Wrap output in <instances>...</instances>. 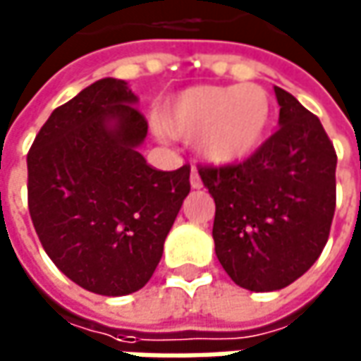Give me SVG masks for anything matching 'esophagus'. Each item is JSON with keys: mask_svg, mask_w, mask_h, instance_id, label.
<instances>
[{"mask_svg": "<svg viewBox=\"0 0 361 361\" xmlns=\"http://www.w3.org/2000/svg\"><path fill=\"white\" fill-rule=\"evenodd\" d=\"M190 183H191V188H193V190H201V188H203V181H201L197 170H191Z\"/></svg>", "mask_w": 361, "mask_h": 361, "instance_id": "34e87169", "label": "esophagus"}]
</instances>
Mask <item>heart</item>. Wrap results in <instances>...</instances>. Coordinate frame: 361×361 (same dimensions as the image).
Here are the masks:
<instances>
[{
  "mask_svg": "<svg viewBox=\"0 0 361 361\" xmlns=\"http://www.w3.org/2000/svg\"><path fill=\"white\" fill-rule=\"evenodd\" d=\"M271 118V97L259 85L193 87L170 100L161 126L173 136L197 138L207 161L233 166L263 144Z\"/></svg>",
  "mask_w": 361,
  "mask_h": 361,
  "instance_id": "1",
  "label": "heart"
}]
</instances>
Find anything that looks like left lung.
Listing matches in <instances>:
<instances>
[{"instance_id": "obj_1", "label": "left lung", "mask_w": 361, "mask_h": 361, "mask_svg": "<svg viewBox=\"0 0 361 361\" xmlns=\"http://www.w3.org/2000/svg\"><path fill=\"white\" fill-rule=\"evenodd\" d=\"M281 128L243 164L200 168L215 201V255L252 293L281 290L324 249L336 209V149L318 116L274 87Z\"/></svg>"}]
</instances>
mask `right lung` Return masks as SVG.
<instances>
[{"mask_svg":"<svg viewBox=\"0 0 361 361\" xmlns=\"http://www.w3.org/2000/svg\"><path fill=\"white\" fill-rule=\"evenodd\" d=\"M128 82L100 78L51 112L27 154L39 241L78 286L136 293L152 279L190 193V166L154 170L138 148L148 122Z\"/></svg>","mask_w":361,"mask_h":361,"instance_id":"right-lung-1","label":"right lung"}]
</instances>
